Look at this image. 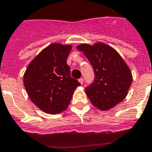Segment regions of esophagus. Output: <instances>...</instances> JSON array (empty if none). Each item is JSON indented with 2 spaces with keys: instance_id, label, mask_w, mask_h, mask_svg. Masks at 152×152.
<instances>
[{
  "instance_id": "esophagus-1",
  "label": "esophagus",
  "mask_w": 152,
  "mask_h": 152,
  "mask_svg": "<svg viewBox=\"0 0 152 152\" xmlns=\"http://www.w3.org/2000/svg\"><path fill=\"white\" fill-rule=\"evenodd\" d=\"M78 81H79V82H80V84H83V83H84V79H83V78H80L78 80Z\"/></svg>"
}]
</instances>
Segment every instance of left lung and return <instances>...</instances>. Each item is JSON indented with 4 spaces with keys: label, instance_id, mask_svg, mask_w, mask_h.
<instances>
[{
    "label": "left lung",
    "instance_id": "left-lung-1",
    "mask_svg": "<svg viewBox=\"0 0 152 152\" xmlns=\"http://www.w3.org/2000/svg\"><path fill=\"white\" fill-rule=\"evenodd\" d=\"M77 49L84 52L95 74L94 82L85 88L93 105L105 111L123 101L128 94L132 75L119 53L103 42L80 44Z\"/></svg>",
    "mask_w": 152,
    "mask_h": 152
}]
</instances>
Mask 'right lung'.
<instances>
[{"instance_id": "add662e5", "label": "right lung", "mask_w": 152, "mask_h": 152, "mask_svg": "<svg viewBox=\"0 0 152 152\" xmlns=\"http://www.w3.org/2000/svg\"><path fill=\"white\" fill-rule=\"evenodd\" d=\"M72 45L52 43L42 50L28 65L23 84L31 101L43 112L61 113L68 108L80 85L70 76L67 58Z\"/></svg>"}]
</instances>
